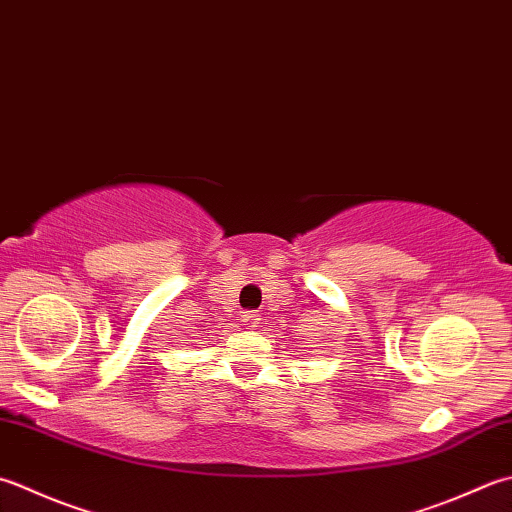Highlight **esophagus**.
I'll use <instances>...</instances> for the list:
<instances>
[{"label": "esophagus", "mask_w": 512, "mask_h": 512, "mask_svg": "<svg viewBox=\"0 0 512 512\" xmlns=\"http://www.w3.org/2000/svg\"><path fill=\"white\" fill-rule=\"evenodd\" d=\"M242 322H244L246 326H257V324H259V313H257V310H244Z\"/></svg>", "instance_id": "1"}]
</instances>
